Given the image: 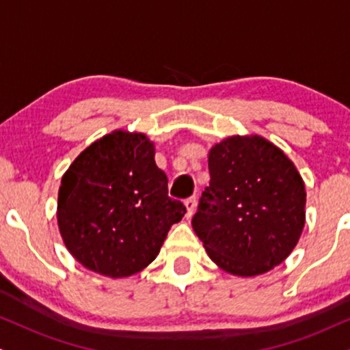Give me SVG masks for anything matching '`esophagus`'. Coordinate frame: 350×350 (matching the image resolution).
I'll return each mask as SVG.
<instances>
[{"label":"esophagus","mask_w":350,"mask_h":350,"mask_svg":"<svg viewBox=\"0 0 350 350\" xmlns=\"http://www.w3.org/2000/svg\"><path fill=\"white\" fill-rule=\"evenodd\" d=\"M184 205H185V208H187V213H185V216H187V218H190V216L193 215V211H196L197 198L196 197H189L187 200L184 202Z\"/></svg>","instance_id":"1"}]
</instances>
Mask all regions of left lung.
<instances>
[{
	"instance_id": "1",
	"label": "left lung",
	"mask_w": 350,
	"mask_h": 350,
	"mask_svg": "<svg viewBox=\"0 0 350 350\" xmlns=\"http://www.w3.org/2000/svg\"><path fill=\"white\" fill-rule=\"evenodd\" d=\"M193 231L210 258L236 276L282 263L305 223V185L294 163L263 137H229L208 154Z\"/></svg>"
}]
</instances>
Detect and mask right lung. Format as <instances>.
<instances>
[{
	"mask_svg": "<svg viewBox=\"0 0 350 350\" xmlns=\"http://www.w3.org/2000/svg\"><path fill=\"white\" fill-rule=\"evenodd\" d=\"M184 215L183 202L167 196L153 144L124 131L83 150L57 193V224L68 250L85 268L109 278L148 267Z\"/></svg>",
	"mask_w": 350,
	"mask_h": 350,
	"instance_id": "right-lung-1",
	"label": "right lung"
}]
</instances>
